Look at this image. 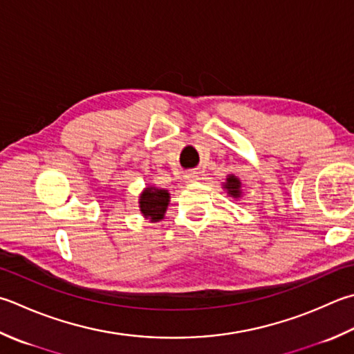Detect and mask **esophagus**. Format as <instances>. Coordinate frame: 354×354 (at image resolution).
<instances>
[{"label": "esophagus", "mask_w": 354, "mask_h": 354, "mask_svg": "<svg viewBox=\"0 0 354 354\" xmlns=\"http://www.w3.org/2000/svg\"><path fill=\"white\" fill-rule=\"evenodd\" d=\"M199 179V173L196 170H192L189 173H185V181L187 183H196Z\"/></svg>", "instance_id": "34e87169"}]
</instances>
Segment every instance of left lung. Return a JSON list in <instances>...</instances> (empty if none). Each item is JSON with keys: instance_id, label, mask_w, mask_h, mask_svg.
<instances>
[{"instance_id": "8db88e82", "label": "left lung", "mask_w": 354, "mask_h": 354, "mask_svg": "<svg viewBox=\"0 0 354 354\" xmlns=\"http://www.w3.org/2000/svg\"><path fill=\"white\" fill-rule=\"evenodd\" d=\"M225 189L228 190V195H232L233 198H239L241 196V181L236 178L230 175L227 178V183H225Z\"/></svg>"}]
</instances>
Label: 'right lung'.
Returning a JSON list of instances; mask_svg holds the SVG:
<instances>
[{"label":"right lung","mask_w":354,"mask_h":354,"mask_svg":"<svg viewBox=\"0 0 354 354\" xmlns=\"http://www.w3.org/2000/svg\"><path fill=\"white\" fill-rule=\"evenodd\" d=\"M169 199L170 196L167 190L149 187V189L142 192L140 199V209L145 218L156 223V221L164 218V213L169 205Z\"/></svg>","instance_id":"add662e5"}]
</instances>
